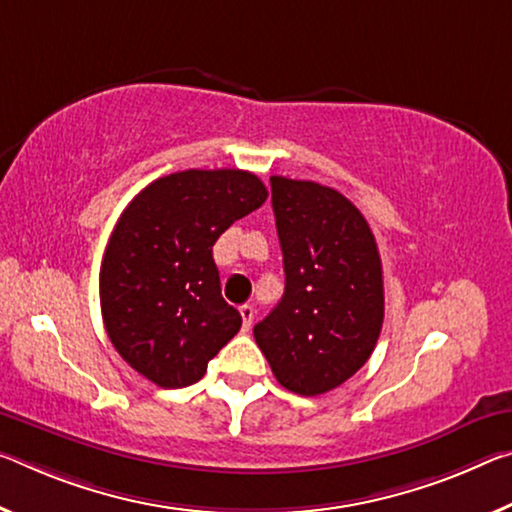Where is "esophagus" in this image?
I'll return each mask as SVG.
<instances>
[{
    "instance_id": "esophagus-1",
    "label": "esophagus",
    "mask_w": 512,
    "mask_h": 512,
    "mask_svg": "<svg viewBox=\"0 0 512 512\" xmlns=\"http://www.w3.org/2000/svg\"><path fill=\"white\" fill-rule=\"evenodd\" d=\"M239 314H241V319H243V330H250V326H253V319H255L253 305H241L239 307Z\"/></svg>"
}]
</instances>
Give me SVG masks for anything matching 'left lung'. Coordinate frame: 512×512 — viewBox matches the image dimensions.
I'll list each match as a JSON object with an SVG mask.
<instances>
[{"instance_id":"obj_1","label":"left lung","mask_w":512,"mask_h":512,"mask_svg":"<svg viewBox=\"0 0 512 512\" xmlns=\"http://www.w3.org/2000/svg\"><path fill=\"white\" fill-rule=\"evenodd\" d=\"M285 294L255 326L282 387L319 396L346 383L376 348L385 316L383 264L367 218L342 193L271 177Z\"/></svg>"}]
</instances>
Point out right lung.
<instances>
[{
  "label": "right lung",
  "instance_id": "add662e5",
  "mask_svg": "<svg viewBox=\"0 0 512 512\" xmlns=\"http://www.w3.org/2000/svg\"><path fill=\"white\" fill-rule=\"evenodd\" d=\"M266 198L248 170L191 168L154 180L120 214L100 269L102 319L120 358L154 385L198 383L239 332L212 248Z\"/></svg>",
  "mask_w": 512,
  "mask_h": 512
}]
</instances>
